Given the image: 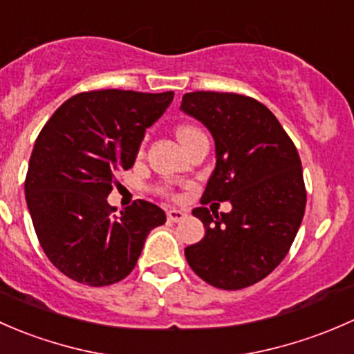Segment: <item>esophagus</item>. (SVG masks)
<instances>
[{
	"instance_id": "1",
	"label": "esophagus",
	"mask_w": 354,
	"mask_h": 354,
	"mask_svg": "<svg viewBox=\"0 0 354 354\" xmlns=\"http://www.w3.org/2000/svg\"><path fill=\"white\" fill-rule=\"evenodd\" d=\"M185 216H187V211L177 209V207H172V209L167 211V218H169L170 221H174V223H177V221H182Z\"/></svg>"
}]
</instances>
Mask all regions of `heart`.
Instances as JSON below:
<instances>
[{
	"mask_svg": "<svg viewBox=\"0 0 354 354\" xmlns=\"http://www.w3.org/2000/svg\"><path fill=\"white\" fill-rule=\"evenodd\" d=\"M192 131H198V129H196V127H192V126H182V127H178L177 138H178V140H182V138H185V136H187V134H191Z\"/></svg>",
	"mask_w": 354,
	"mask_h": 354,
	"instance_id": "heart-1",
	"label": "heart"
}]
</instances>
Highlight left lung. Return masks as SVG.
Here are the masks:
<instances>
[{
    "instance_id": "obj_1",
    "label": "left lung",
    "mask_w": 354,
    "mask_h": 354,
    "mask_svg": "<svg viewBox=\"0 0 354 354\" xmlns=\"http://www.w3.org/2000/svg\"><path fill=\"white\" fill-rule=\"evenodd\" d=\"M180 111L214 140L216 167L201 203L232 204L220 216L192 211L206 233L185 247V259L209 285L242 290L274 271L297 236L307 203L300 156L276 115L250 97L192 92Z\"/></svg>"
}]
</instances>
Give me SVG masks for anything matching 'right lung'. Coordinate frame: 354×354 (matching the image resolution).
<instances>
[{"label": "right lung", "mask_w": 354, "mask_h": 354, "mask_svg": "<svg viewBox=\"0 0 354 354\" xmlns=\"http://www.w3.org/2000/svg\"><path fill=\"white\" fill-rule=\"evenodd\" d=\"M174 92L97 90L71 97L42 127L25 180L32 223L49 261L88 286H107L136 266L165 211L138 199L115 216L107 203L115 172L134 165L147 127Z\"/></svg>", "instance_id": "add662e5"}]
</instances>
